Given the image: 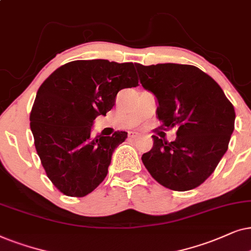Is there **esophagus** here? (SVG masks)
<instances>
[{
	"instance_id": "esophagus-1",
	"label": "esophagus",
	"mask_w": 251,
	"mask_h": 251,
	"mask_svg": "<svg viewBox=\"0 0 251 251\" xmlns=\"http://www.w3.org/2000/svg\"><path fill=\"white\" fill-rule=\"evenodd\" d=\"M139 136H140V135L138 134V133H135V132H129V133H128V138L132 139V140L138 139Z\"/></svg>"
}]
</instances>
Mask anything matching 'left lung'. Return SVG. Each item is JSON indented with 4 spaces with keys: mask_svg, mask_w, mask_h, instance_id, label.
I'll return each mask as SVG.
<instances>
[{
    "mask_svg": "<svg viewBox=\"0 0 251 251\" xmlns=\"http://www.w3.org/2000/svg\"><path fill=\"white\" fill-rule=\"evenodd\" d=\"M140 82L155 95L160 128L176 127V139L152 135L142 162L153 179L172 190L196 188L211 176L228 148L235 111L220 86L193 65L135 64Z\"/></svg>",
    "mask_w": 251,
    "mask_h": 251,
    "instance_id": "1",
    "label": "left lung"
}]
</instances>
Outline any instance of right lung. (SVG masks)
I'll list each match as a JSON object with an SVG mask.
<instances>
[{"label":"right lung","instance_id":"right-lung-1","mask_svg":"<svg viewBox=\"0 0 251 251\" xmlns=\"http://www.w3.org/2000/svg\"><path fill=\"white\" fill-rule=\"evenodd\" d=\"M138 82L133 63L92 59L66 63L40 86L31 131L43 169L59 192L82 198L104 180L112 153L127 133L94 138L92 126L112 109L120 89Z\"/></svg>","mask_w":251,"mask_h":251}]
</instances>
